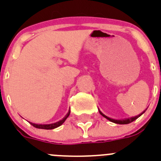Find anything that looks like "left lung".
Segmentation results:
<instances>
[{
  "instance_id": "obj_1",
  "label": "left lung",
  "mask_w": 161,
  "mask_h": 161,
  "mask_svg": "<svg viewBox=\"0 0 161 161\" xmlns=\"http://www.w3.org/2000/svg\"><path fill=\"white\" fill-rule=\"evenodd\" d=\"M146 110L143 111V112L142 113V114H140L139 115L135 116V117H131V118L123 119V120H115V119L109 118V117H108L107 116H106V115H105V114H103V113H102L101 111H100V110H99V113H100V114H101V115L103 116V117H104L105 118H106V119H107V120H109V121L114 122V123H115V124H119V125H127V124H130V123H131V122L134 121V120H136L137 118H138V117H139L140 116L142 115V114H144L145 112H146Z\"/></svg>"
}]
</instances>
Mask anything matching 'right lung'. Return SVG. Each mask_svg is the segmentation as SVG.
Listing matches in <instances>:
<instances>
[{
	"mask_svg": "<svg viewBox=\"0 0 161 161\" xmlns=\"http://www.w3.org/2000/svg\"><path fill=\"white\" fill-rule=\"evenodd\" d=\"M69 114H70V111L69 110L68 114L65 116L64 118H63V120H59V121L56 122V123H54V124H50V125H36V124H33L30 122V124L31 125H33L34 128H40V129H46V130H50V129H54V128H56L58 127H59L60 125H63V123L65 122V120L67 119V117H69Z\"/></svg>",
	"mask_w": 161,
	"mask_h": 161,
	"instance_id": "1",
	"label": "right lung"
}]
</instances>
